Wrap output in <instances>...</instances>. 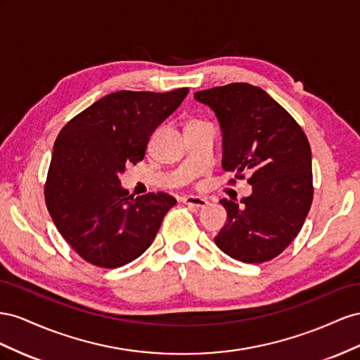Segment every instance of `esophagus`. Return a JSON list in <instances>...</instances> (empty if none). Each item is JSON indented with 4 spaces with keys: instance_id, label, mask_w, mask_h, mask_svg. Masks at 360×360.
<instances>
[{
    "instance_id": "1",
    "label": "esophagus",
    "mask_w": 360,
    "mask_h": 360,
    "mask_svg": "<svg viewBox=\"0 0 360 360\" xmlns=\"http://www.w3.org/2000/svg\"><path fill=\"white\" fill-rule=\"evenodd\" d=\"M182 202L191 208H205L208 205V200L200 196H186L182 198Z\"/></svg>"
}]
</instances>
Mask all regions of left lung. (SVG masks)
I'll use <instances>...</instances> for the list:
<instances>
[{
  "mask_svg": "<svg viewBox=\"0 0 360 360\" xmlns=\"http://www.w3.org/2000/svg\"><path fill=\"white\" fill-rule=\"evenodd\" d=\"M221 129V167L244 178L252 194L241 205L221 199L228 220L214 238L231 258L259 264L281 255L300 232L309 212L312 153L292 116L259 87L232 83L196 91Z\"/></svg>",
  "mask_w": 360,
  "mask_h": 360,
  "instance_id": "left-lung-1",
  "label": "left lung"
}]
</instances>
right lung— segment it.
Listing matches in <instances>:
<instances>
[{
    "instance_id": "add662e5",
    "label": "right lung",
    "mask_w": 360,
    "mask_h": 360,
    "mask_svg": "<svg viewBox=\"0 0 360 360\" xmlns=\"http://www.w3.org/2000/svg\"><path fill=\"white\" fill-rule=\"evenodd\" d=\"M188 95L120 90L81 111L54 143L45 184L58 232L84 261L117 269L148 250L176 199L127 198L119 174L143 160L150 136Z\"/></svg>"
}]
</instances>
